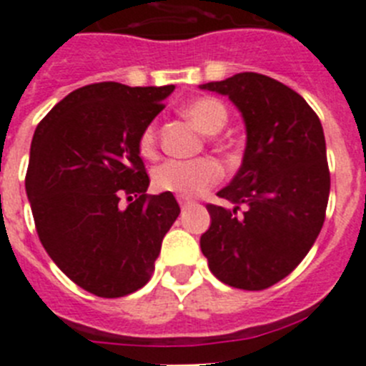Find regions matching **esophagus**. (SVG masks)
I'll return each mask as SVG.
<instances>
[{
  "label": "esophagus",
  "mask_w": 366,
  "mask_h": 366,
  "mask_svg": "<svg viewBox=\"0 0 366 366\" xmlns=\"http://www.w3.org/2000/svg\"><path fill=\"white\" fill-rule=\"evenodd\" d=\"M177 202H179L181 207H187V205H189V203H192V202H190V199L183 198V196H179V198H177Z\"/></svg>",
  "instance_id": "obj_1"
}]
</instances>
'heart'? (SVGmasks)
I'll return each instance as SVG.
<instances>
[{
	"mask_svg": "<svg viewBox=\"0 0 366 366\" xmlns=\"http://www.w3.org/2000/svg\"><path fill=\"white\" fill-rule=\"evenodd\" d=\"M181 113L199 132L207 135L218 134L229 121V112L222 100L214 97H199L187 102ZM219 150H227V144L216 143ZM157 150V128L154 122L139 135V152L144 157H154ZM222 177V167L212 157H199L194 161H164L152 172V183L161 192L179 196H196L216 185Z\"/></svg>",
	"mask_w": 366,
	"mask_h": 366,
	"instance_id": "obj_1",
	"label": "heart"
}]
</instances>
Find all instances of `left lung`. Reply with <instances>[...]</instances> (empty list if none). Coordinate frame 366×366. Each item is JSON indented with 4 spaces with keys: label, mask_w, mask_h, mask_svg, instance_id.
<instances>
[{
    "label": "left lung",
    "mask_w": 366,
    "mask_h": 366,
    "mask_svg": "<svg viewBox=\"0 0 366 366\" xmlns=\"http://www.w3.org/2000/svg\"><path fill=\"white\" fill-rule=\"evenodd\" d=\"M202 89L236 104L247 128L244 161L218 192L232 209L207 205L211 227L199 245L227 286L260 292L299 266L321 232L330 196L325 132L292 87L260 73H238Z\"/></svg>",
    "instance_id": "1"
}]
</instances>
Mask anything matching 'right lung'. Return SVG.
I'll use <instances>...</instances> for the list:
<instances>
[{"label": "right lung", "mask_w": 366, "mask_h": 366, "mask_svg": "<svg viewBox=\"0 0 366 366\" xmlns=\"http://www.w3.org/2000/svg\"><path fill=\"white\" fill-rule=\"evenodd\" d=\"M172 92L89 84L60 100L32 137L25 190L38 238L54 264L97 297L143 287L179 216L172 192L147 194L150 177L139 155V135Z\"/></svg>", "instance_id": "obj_1"}]
</instances>
